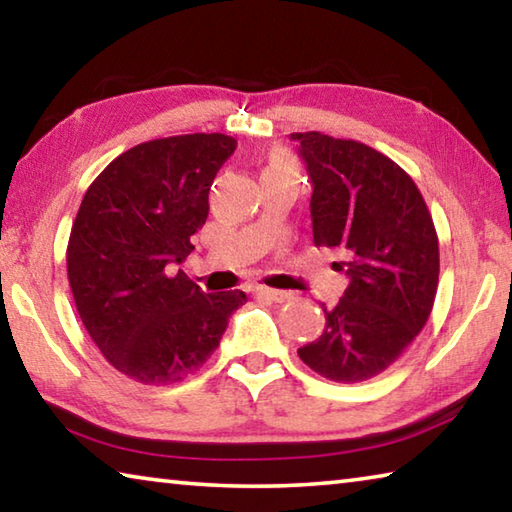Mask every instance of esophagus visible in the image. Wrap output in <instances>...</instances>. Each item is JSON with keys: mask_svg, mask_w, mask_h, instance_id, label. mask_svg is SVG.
Masks as SVG:
<instances>
[{"mask_svg": "<svg viewBox=\"0 0 512 512\" xmlns=\"http://www.w3.org/2000/svg\"><path fill=\"white\" fill-rule=\"evenodd\" d=\"M255 293H257L259 298L271 300V302H284V300H289V298H291V293H287V291H280V289H268V287H257V289H255Z\"/></svg>", "mask_w": 512, "mask_h": 512, "instance_id": "1", "label": "esophagus"}]
</instances>
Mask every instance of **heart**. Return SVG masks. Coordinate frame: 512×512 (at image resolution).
<instances>
[{
	"mask_svg": "<svg viewBox=\"0 0 512 512\" xmlns=\"http://www.w3.org/2000/svg\"><path fill=\"white\" fill-rule=\"evenodd\" d=\"M271 164H289L287 160H284V158H275Z\"/></svg>",
	"mask_w": 512,
	"mask_h": 512,
	"instance_id": "heart-1",
	"label": "heart"
}]
</instances>
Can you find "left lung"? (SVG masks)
<instances>
[{
  "instance_id": "obj_1",
  "label": "left lung",
  "mask_w": 512,
  "mask_h": 512,
  "mask_svg": "<svg viewBox=\"0 0 512 512\" xmlns=\"http://www.w3.org/2000/svg\"><path fill=\"white\" fill-rule=\"evenodd\" d=\"M311 178L314 244L350 277L325 329L300 359L320 377L357 384L402 357L436 300L438 235L409 173L384 153L318 131L291 133Z\"/></svg>"
}]
</instances>
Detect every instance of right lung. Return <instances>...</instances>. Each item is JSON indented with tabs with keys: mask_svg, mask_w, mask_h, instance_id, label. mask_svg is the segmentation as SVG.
Masks as SVG:
<instances>
[{
	"mask_svg": "<svg viewBox=\"0 0 512 512\" xmlns=\"http://www.w3.org/2000/svg\"><path fill=\"white\" fill-rule=\"evenodd\" d=\"M237 140L173 135L137 144L88 187L67 244L85 329L110 366L149 386L178 384L219 348L244 291L203 293L173 266L192 253L207 194Z\"/></svg>",
	"mask_w": 512,
	"mask_h": 512,
	"instance_id": "obj_1",
	"label": "right lung"
}]
</instances>
